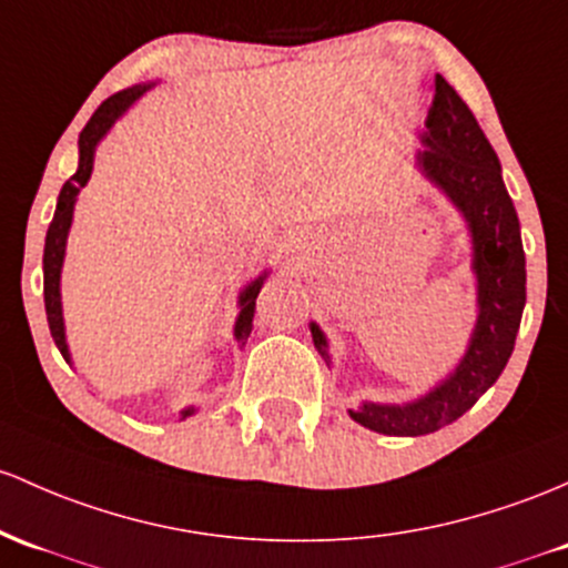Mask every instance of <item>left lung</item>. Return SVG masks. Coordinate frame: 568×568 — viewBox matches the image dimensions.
I'll use <instances>...</instances> for the list:
<instances>
[{"label": "left lung", "mask_w": 568, "mask_h": 568, "mask_svg": "<svg viewBox=\"0 0 568 568\" xmlns=\"http://www.w3.org/2000/svg\"><path fill=\"white\" fill-rule=\"evenodd\" d=\"M426 126V151L420 153L423 170L456 202L471 229L479 317L464 361L439 388L404 407L364 404L358 413H351L355 423L388 436L439 432L475 407L515 351L526 304V253L520 223L513 199L504 189L498 155L479 129L475 112L442 74L434 78V104ZM313 339L317 351L326 355V339L315 323Z\"/></svg>", "instance_id": "obj_1"}]
</instances>
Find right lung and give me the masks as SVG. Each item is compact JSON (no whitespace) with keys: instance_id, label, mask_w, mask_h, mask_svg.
<instances>
[{"instance_id":"add662e5","label":"right lung","mask_w":568,"mask_h":568,"mask_svg":"<svg viewBox=\"0 0 568 568\" xmlns=\"http://www.w3.org/2000/svg\"><path fill=\"white\" fill-rule=\"evenodd\" d=\"M142 91H148V85H134V89H126L115 97L104 99L99 104L97 112L89 118V123L83 126L80 132V164L78 172L72 174L70 180L64 183V189L59 193V204H55V215L48 226L45 234V253H42V272H45V315H48V326H51V336L59 347L64 358H70V351H67V342H64V321H61V296H59V277H61V261H64V245H67V232H70V223H72V207H74V196L78 191L89 183L91 178V166H93V148L97 142L102 140V134L108 132L118 115L134 102L136 97H142ZM261 285H264V277H258L255 283L247 285L242 291L240 304H242V313L236 317V339L245 345V339L251 336L253 328V315H255V296H258ZM193 413V407H189L183 413V417H189Z\"/></svg>"}]
</instances>
